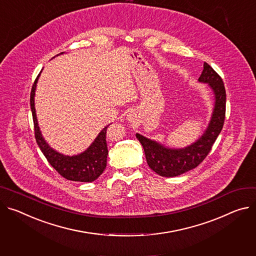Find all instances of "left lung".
I'll return each mask as SVG.
<instances>
[{
	"label": "left lung",
	"instance_id": "1",
	"mask_svg": "<svg viewBox=\"0 0 256 256\" xmlns=\"http://www.w3.org/2000/svg\"><path fill=\"white\" fill-rule=\"evenodd\" d=\"M199 82L209 84L214 92L216 105L207 130L197 142L184 149H168L136 134L144 148L149 168L161 176H178L197 168L210 152L226 118V88L224 82L214 69L204 63Z\"/></svg>",
	"mask_w": 256,
	"mask_h": 256
}]
</instances>
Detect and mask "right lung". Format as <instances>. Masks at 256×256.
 <instances>
[{"instance_id": "right-lung-1", "label": "right lung", "mask_w": 256, "mask_h": 256, "mask_svg": "<svg viewBox=\"0 0 256 256\" xmlns=\"http://www.w3.org/2000/svg\"><path fill=\"white\" fill-rule=\"evenodd\" d=\"M40 74L36 78L32 88L30 108L32 112L36 141L40 151L47 158L52 168H54V170L64 178L74 182H92L97 180L102 174L107 164L108 149L106 143V132L108 126L104 128L103 130L98 134L94 143L80 155L72 157L64 156L53 150L42 138L36 115L34 90Z\"/></svg>"}]
</instances>
